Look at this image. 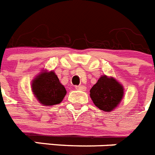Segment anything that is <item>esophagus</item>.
Segmentation results:
<instances>
[{
	"label": "esophagus",
	"instance_id": "esophagus-1",
	"mask_svg": "<svg viewBox=\"0 0 155 155\" xmlns=\"http://www.w3.org/2000/svg\"><path fill=\"white\" fill-rule=\"evenodd\" d=\"M75 89L78 90H81V91H84V90H85V89H86V88H85V86H83V85H77V86H75Z\"/></svg>",
	"mask_w": 155,
	"mask_h": 155
}]
</instances>
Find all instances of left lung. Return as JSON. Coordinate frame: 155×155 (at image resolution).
Instances as JSON below:
<instances>
[{"label":"left lung","instance_id":"1","mask_svg":"<svg viewBox=\"0 0 155 155\" xmlns=\"http://www.w3.org/2000/svg\"><path fill=\"white\" fill-rule=\"evenodd\" d=\"M90 97L97 108L111 111L118 105L123 97V87L113 78L101 76L90 90Z\"/></svg>","mask_w":155,"mask_h":155}]
</instances>
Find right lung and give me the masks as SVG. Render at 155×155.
I'll return each mask as SVG.
<instances>
[{
	"label": "right lung",
	"instance_id": "1",
	"mask_svg": "<svg viewBox=\"0 0 155 155\" xmlns=\"http://www.w3.org/2000/svg\"><path fill=\"white\" fill-rule=\"evenodd\" d=\"M32 90L35 97L45 106H53L62 101L66 90L54 71L43 72L33 81Z\"/></svg>",
	"mask_w": 155,
	"mask_h": 155
}]
</instances>
